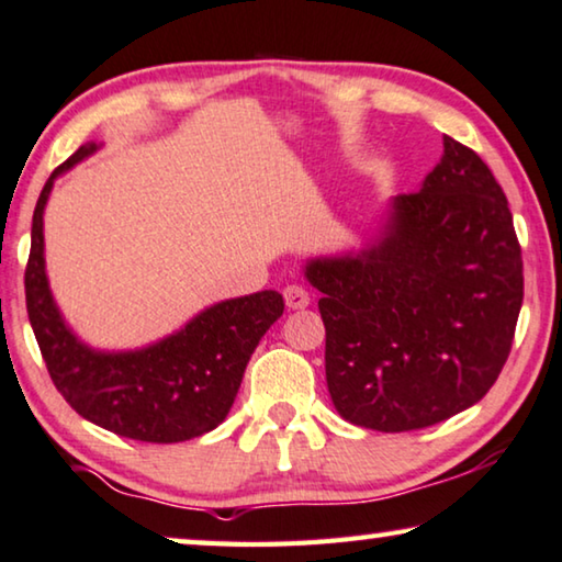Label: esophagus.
<instances>
[{
  "instance_id": "1",
  "label": "esophagus",
  "mask_w": 562,
  "mask_h": 562,
  "mask_svg": "<svg viewBox=\"0 0 562 562\" xmlns=\"http://www.w3.org/2000/svg\"><path fill=\"white\" fill-rule=\"evenodd\" d=\"M283 301H286L289 308H306L308 306V291L301 286H286L283 289Z\"/></svg>"
}]
</instances>
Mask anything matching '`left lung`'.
Listing matches in <instances>:
<instances>
[{
	"label": "left lung",
	"instance_id": "left-lung-1",
	"mask_svg": "<svg viewBox=\"0 0 562 562\" xmlns=\"http://www.w3.org/2000/svg\"><path fill=\"white\" fill-rule=\"evenodd\" d=\"M327 387L355 426H434L490 393L522 308V250L502 187L476 151L443 136L418 192L387 202L368 246L316 256Z\"/></svg>",
	"mask_w": 562,
	"mask_h": 562
}]
</instances>
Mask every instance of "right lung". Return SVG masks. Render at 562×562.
I'll use <instances>...</instances> for the list:
<instances>
[{
  "instance_id": "1",
  "label": "right lung",
  "mask_w": 562,
  "mask_h": 562,
  "mask_svg": "<svg viewBox=\"0 0 562 562\" xmlns=\"http://www.w3.org/2000/svg\"><path fill=\"white\" fill-rule=\"evenodd\" d=\"M99 149V142L80 146L40 192L24 271L32 331L55 387L78 416L134 441H190L225 420L250 355L283 314V296L268 289L217 301L172 335L136 349L86 345L55 304L45 271L43 217L55 180Z\"/></svg>"
}]
</instances>
